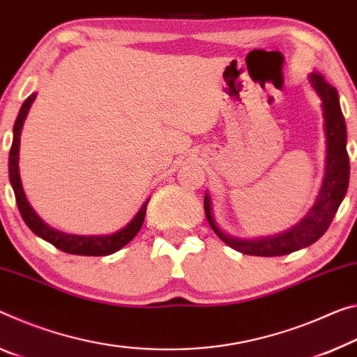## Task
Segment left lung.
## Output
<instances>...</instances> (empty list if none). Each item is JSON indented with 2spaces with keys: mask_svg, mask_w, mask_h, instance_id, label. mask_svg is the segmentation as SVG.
I'll return each mask as SVG.
<instances>
[{
  "mask_svg": "<svg viewBox=\"0 0 357 357\" xmlns=\"http://www.w3.org/2000/svg\"><path fill=\"white\" fill-rule=\"evenodd\" d=\"M310 82L322 101L326 132V172L318 199L301 222L280 235L256 240H238L225 235L213 218L211 199L205 195V214L211 229L225 245L248 256H284L318 241L329 229L337 209L343 202L349 183V157L347 151V126L338 100L337 89L332 87L319 73H311Z\"/></svg>",
  "mask_w": 357,
  "mask_h": 357,
  "instance_id": "left-lung-1",
  "label": "left lung"
}]
</instances>
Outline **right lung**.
I'll return each instance as SVG.
<instances>
[{"mask_svg":"<svg viewBox=\"0 0 357 357\" xmlns=\"http://www.w3.org/2000/svg\"><path fill=\"white\" fill-rule=\"evenodd\" d=\"M36 98V93H31L28 97L24 105H22L19 116L15 119L14 123V138H13V146H10L9 152V181L10 185H13L14 194H15V202L17 208L22 214V219L25 220V224L30 227L33 234L38 235L39 238L49 241L50 245H54L56 250L68 252V254H76V256H109V254L116 252L127 245V243L132 241L141 229V225L144 222L146 216V208H148L149 199L144 202V205L139 208L130 224L126 227L121 229L116 234L112 235H98V236H84V235H68L63 231L55 230L50 227L49 224L44 222V220L38 216L35 209L31 208L30 203H28L24 188H22L20 181V173H19V149H20V133L22 127H24V121L30 111V106Z\"/></svg>","mask_w":357,"mask_h":357,"instance_id":"right-lung-1","label":"right lung"}]
</instances>
